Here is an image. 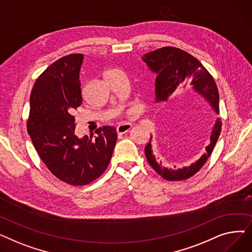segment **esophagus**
Returning a JSON list of instances; mask_svg holds the SVG:
<instances>
[{"label": "esophagus", "instance_id": "esophagus-1", "mask_svg": "<svg viewBox=\"0 0 252 252\" xmlns=\"http://www.w3.org/2000/svg\"><path fill=\"white\" fill-rule=\"evenodd\" d=\"M130 128H131V125H129V124H122V125H119L116 127V131H117V134H126V133H127V131Z\"/></svg>", "mask_w": 252, "mask_h": 252}]
</instances>
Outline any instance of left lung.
I'll use <instances>...</instances> for the list:
<instances>
[{"label":"left lung","instance_id":"left-lung-1","mask_svg":"<svg viewBox=\"0 0 252 252\" xmlns=\"http://www.w3.org/2000/svg\"><path fill=\"white\" fill-rule=\"evenodd\" d=\"M150 70L156 73L155 79V102H166L183 89L190 87L198 95L203 97L217 114L220 113L219 91L214 77L204 66L189 53L175 47H163L149 52L142 57ZM221 129V123L218 117L214 125L206 146V152L194 163L183 168H170L158 163L153 154L151 138L145 147L149 164L158 175L167 181H183L193 177L204 165L207 158L217 144Z\"/></svg>","mask_w":252,"mask_h":252}]
</instances>
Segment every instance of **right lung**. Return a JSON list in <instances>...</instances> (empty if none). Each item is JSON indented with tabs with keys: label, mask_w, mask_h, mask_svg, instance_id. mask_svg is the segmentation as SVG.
<instances>
[{
	"label": "right lung",
	"mask_w": 252,
	"mask_h": 252,
	"mask_svg": "<svg viewBox=\"0 0 252 252\" xmlns=\"http://www.w3.org/2000/svg\"><path fill=\"white\" fill-rule=\"evenodd\" d=\"M83 54L64 56L39 75L30 100L28 131L49 170L62 182L83 186L107 168L117 140L114 126L97 129V136L78 138L73 112L82 105L79 71Z\"/></svg>",
	"instance_id": "obj_1"
}]
</instances>
